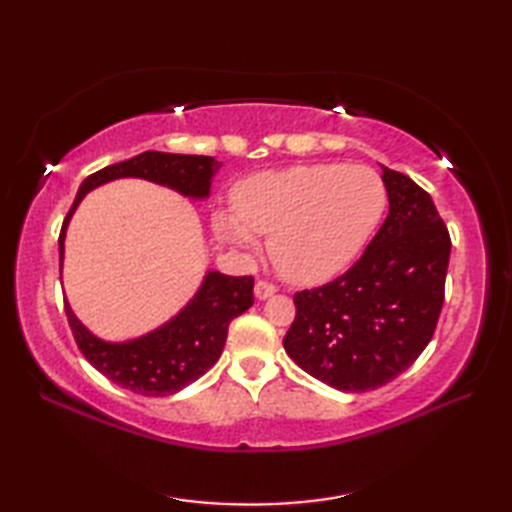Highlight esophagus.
<instances>
[{"label": "esophagus", "instance_id": "obj_1", "mask_svg": "<svg viewBox=\"0 0 512 512\" xmlns=\"http://www.w3.org/2000/svg\"><path fill=\"white\" fill-rule=\"evenodd\" d=\"M275 292H277V286L268 284V281H257V284H255V297H257L259 301L273 297Z\"/></svg>", "mask_w": 512, "mask_h": 512}]
</instances>
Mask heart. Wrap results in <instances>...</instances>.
<instances>
[{
    "label": "heart",
    "mask_w": 512,
    "mask_h": 512,
    "mask_svg": "<svg viewBox=\"0 0 512 512\" xmlns=\"http://www.w3.org/2000/svg\"><path fill=\"white\" fill-rule=\"evenodd\" d=\"M387 209V189L369 167L310 165L264 171L233 191V211L213 220L220 242L253 250L270 235L273 264L295 284H323L350 266Z\"/></svg>",
    "instance_id": "1"
}]
</instances>
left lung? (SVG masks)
<instances>
[{
	"label": "left lung",
	"instance_id": "obj_1",
	"mask_svg": "<svg viewBox=\"0 0 512 512\" xmlns=\"http://www.w3.org/2000/svg\"><path fill=\"white\" fill-rule=\"evenodd\" d=\"M389 213L345 275L295 295L284 339L303 372L347 394L387 385L429 345L444 301L451 237L431 195L383 167Z\"/></svg>",
	"mask_w": 512,
	"mask_h": 512
}]
</instances>
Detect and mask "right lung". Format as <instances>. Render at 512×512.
<instances>
[{
	"instance_id": "add662e5",
	"label": "right lung",
	"mask_w": 512,
	"mask_h": 512,
	"mask_svg": "<svg viewBox=\"0 0 512 512\" xmlns=\"http://www.w3.org/2000/svg\"><path fill=\"white\" fill-rule=\"evenodd\" d=\"M220 167L222 162L211 156L143 151L134 158L92 173L81 182L72 209L63 220L59 235L61 268L65 231L81 200L96 187L121 178H140L178 191L184 198L206 200L211 195L213 176ZM253 301V277H231L209 270L198 292L176 317L138 339H99L76 319L68 301H65V314H68L76 345L92 367L134 394L162 398L176 394L209 372L224 350L228 323L253 306Z\"/></svg>"
}]
</instances>
